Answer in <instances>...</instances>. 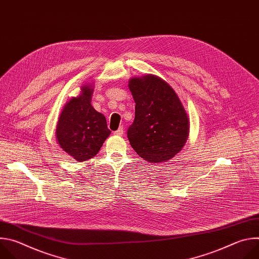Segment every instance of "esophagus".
<instances>
[{"mask_svg":"<svg viewBox=\"0 0 259 259\" xmlns=\"http://www.w3.org/2000/svg\"><path fill=\"white\" fill-rule=\"evenodd\" d=\"M123 133H124V129H123V127H120L117 131H115V132H114V134H115V135H117V136H122V135H123Z\"/></svg>","mask_w":259,"mask_h":259,"instance_id":"esophagus-1","label":"esophagus"}]
</instances>
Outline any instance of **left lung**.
Segmentation results:
<instances>
[{
    "mask_svg": "<svg viewBox=\"0 0 259 259\" xmlns=\"http://www.w3.org/2000/svg\"><path fill=\"white\" fill-rule=\"evenodd\" d=\"M129 89L135 101V119L127 132L131 146L146 162L169 161L181 151L190 132L179 97L155 75L130 79Z\"/></svg>",
    "mask_w": 259,
    "mask_h": 259,
    "instance_id": "left-lung-1",
    "label": "left lung"
}]
</instances>
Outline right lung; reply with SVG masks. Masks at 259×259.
Here are the masks:
<instances>
[{
    "mask_svg": "<svg viewBox=\"0 0 259 259\" xmlns=\"http://www.w3.org/2000/svg\"><path fill=\"white\" fill-rule=\"evenodd\" d=\"M92 93L91 85L83 86L80 95L64 105L56 125L58 144L78 162L96 156L110 134L105 117L91 104Z\"/></svg>",
    "mask_w": 259,
    "mask_h": 259,
    "instance_id": "right-lung-1",
    "label": "right lung"
}]
</instances>
